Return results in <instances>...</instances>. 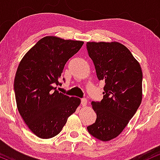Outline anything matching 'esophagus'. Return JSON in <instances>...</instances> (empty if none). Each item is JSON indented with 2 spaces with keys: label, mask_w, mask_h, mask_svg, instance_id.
<instances>
[{
  "label": "esophagus",
  "mask_w": 160,
  "mask_h": 160,
  "mask_svg": "<svg viewBox=\"0 0 160 160\" xmlns=\"http://www.w3.org/2000/svg\"><path fill=\"white\" fill-rule=\"evenodd\" d=\"M81 104H82L83 107L87 105V99H86V98H82V99H81Z\"/></svg>",
  "instance_id": "1"
}]
</instances>
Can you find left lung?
<instances>
[{
    "label": "left lung",
    "instance_id": "1",
    "mask_svg": "<svg viewBox=\"0 0 160 160\" xmlns=\"http://www.w3.org/2000/svg\"><path fill=\"white\" fill-rule=\"evenodd\" d=\"M88 53L99 81L105 82L100 101L91 103L97 119L87 127L103 141L117 137L141 105L143 74L130 51L118 42H88Z\"/></svg>",
    "mask_w": 160,
    "mask_h": 160
}]
</instances>
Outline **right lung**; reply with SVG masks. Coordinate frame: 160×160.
<instances>
[{
	"mask_svg": "<svg viewBox=\"0 0 160 160\" xmlns=\"http://www.w3.org/2000/svg\"><path fill=\"white\" fill-rule=\"evenodd\" d=\"M83 41L48 36L39 40L22 59L14 79L19 114L37 137L48 139L58 134L68 117L75 112L79 98L57 91L66 62ZM65 82V78L62 79Z\"/></svg>",
	"mask_w": 160,
	"mask_h": 160,
	"instance_id": "right-lung-1",
	"label": "right lung"
}]
</instances>
